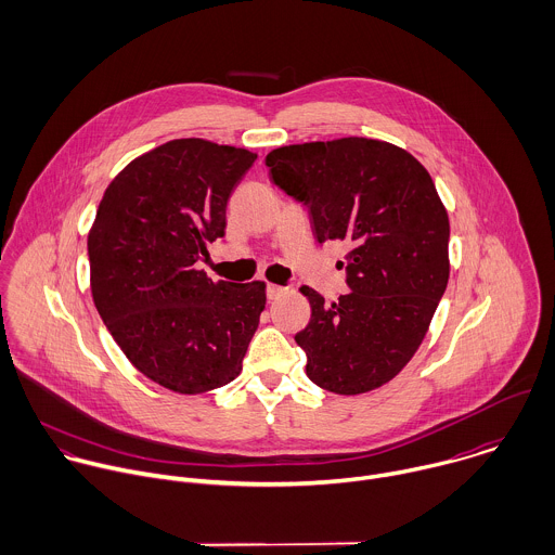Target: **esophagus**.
<instances>
[{"label": "esophagus", "instance_id": "esophagus-1", "mask_svg": "<svg viewBox=\"0 0 555 555\" xmlns=\"http://www.w3.org/2000/svg\"><path fill=\"white\" fill-rule=\"evenodd\" d=\"M283 294H285V287H281V285H268V287H266L268 300H276V298H281Z\"/></svg>", "mask_w": 555, "mask_h": 555}]
</instances>
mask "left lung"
<instances>
[{"label":"left lung","mask_w":555,"mask_h":555,"mask_svg":"<svg viewBox=\"0 0 555 555\" xmlns=\"http://www.w3.org/2000/svg\"><path fill=\"white\" fill-rule=\"evenodd\" d=\"M266 166L307 205L320 244L350 246L339 261L350 294L326 305L300 287L309 380L339 396L383 387L422 346L450 279V220L433 177L409 151L357 135L281 146Z\"/></svg>","instance_id":"left-lung-1"}]
</instances>
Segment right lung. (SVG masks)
<instances>
[{
	"label": "right lung",
	"mask_w": 555,
	"mask_h": 555,
	"mask_svg": "<svg viewBox=\"0 0 555 555\" xmlns=\"http://www.w3.org/2000/svg\"><path fill=\"white\" fill-rule=\"evenodd\" d=\"M255 159L203 138L155 146L112 179L88 233L103 324L138 372L175 393L229 385L266 309V283L211 281L196 268Z\"/></svg>",
	"instance_id": "add662e5"
}]
</instances>
